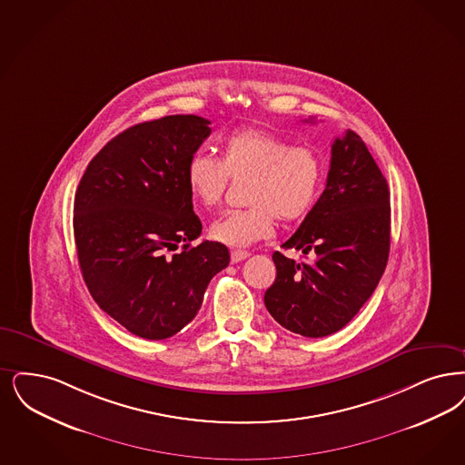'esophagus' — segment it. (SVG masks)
Instances as JSON below:
<instances>
[{
  "label": "esophagus",
  "instance_id": "obj_1",
  "mask_svg": "<svg viewBox=\"0 0 465 465\" xmlns=\"http://www.w3.org/2000/svg\"><path fill=\"white\" fill-rule=\"evenodd\" d=\"M230 258H232V262H241V261L245 260V258H249V252H247V251H239V249H235V251H232Z\"/></svg>",
  "mask_w": 465,
  "mask_h": 465
}]
</instances>
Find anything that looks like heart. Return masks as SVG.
I'll list each match as a JSON object with an SVG mask.
<instances>
[{
  "label": "heart",
  "mask_w": 465,
  "mask_h": 465,
  "mask_svg": "<svg viewBox=\"0 0 465 465\" xmlns=\"http://www.w3.org/2000/svg\"><path fill=\"white\" fill-rule=\"evenodd\" d=\"M228 176L249 178L245 203L211 224V237L232 247H245L273 233L275 220L298 222L316 204L323 185V163L315 150L294 147L270 131L245 128L222 145L220 161L205 153L190 157L185 169L188 193L213 209L223 201Z\"/></svg>",
  "instance_id": "b5f03b06"
}]
</instances>
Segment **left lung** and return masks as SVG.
<instances>
[{
  "label": "left lung",
  "instance_id": "1",
  "mask_svg": "<svg viewBox=\"0 0 465 465\" xmlns=\"http://www.w3.org/2000/svg\"><path fill=\"white\" fill-rule=\"evenodd\" d=\"M391 243L390 188L363 140L332 143L327 185L298 232L282 243L312 260L273 252L277 279L264 306L282 327L325 337L351 322L382 277Z\"/></svg>",
  "mask_w": 465,
  "mask_h": 465
}]
</instances>
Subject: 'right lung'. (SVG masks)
<instances>
[{
  "label": "right lung",
  "instance_id": "right-lung-1",
  "mask_svg": "<svg viewBox=\"0 0 465 465\" xmlns=\"http://www.w3.org/2000/svg\"><path fill=\"white\" fill-rule=\"evenodd\" d=\"M209 124L190 114L131 126L94 155L75 192V249L86 287L107 315L143 339L180 332L230 262L220 242L192 245L203 223L185 169Z\"/></svg>",
  "mask_w": 465,
  "mask_h": 465
}]
</instances>
